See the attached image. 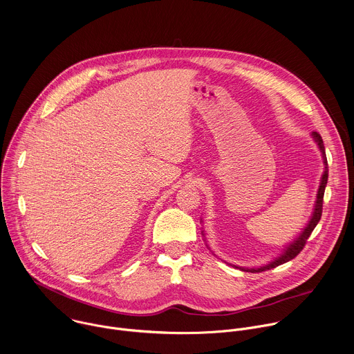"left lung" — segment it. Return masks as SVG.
Wrapping results in <instances>:
<instances>
[{"label":"left lung","mask_w":354,"mask_h":354,"mask_svg":"<svg viewBox=\"0 0 354 354\" xmlns=\"http://www.w3.org/2000/svg\"><path fill=\"white\" fill-rule=\"evenodd\" d=\"M313 136L323 153V160H324V165H326V171H324V175L322 178V183H320V189H319V194H317V201H316V207H315V212H313V216L308 225V227L304 230V233L298 237V240H295L286 251L284 254L277 258L274 262L266 265V266H262L259 269H245V268H240L241 270L244 272H251V273H259V272H266V270H270V269H274L286 262H290L291 259H294L297 255L301 254V251L305 248L312 232L315 230V227L317 226V223L320 222L322 219V214H323V201H324V192H326V186H327V180H328V162H327V156H326V147H324V143H323V138L320 136V133L317 132H313Z\"/></svg>","instance_id":"8db88e82"}]
</instances>
